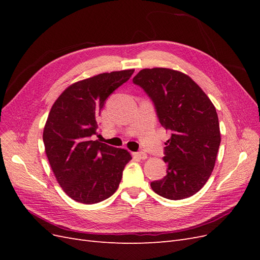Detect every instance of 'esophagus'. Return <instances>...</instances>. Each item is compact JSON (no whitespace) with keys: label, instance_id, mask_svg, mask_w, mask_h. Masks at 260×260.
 <instances>
[{"label":"esophagus","instance_id":"obj_1","mask_svg":"<svg viewBox=\"0 0 260 260\" xmlns=\"http://www.w3.org/2000/svg\"><path fill=\"white\" fill-rule=\"evenodd\" d=\"M133 156L137 157L139 159H146L147 158V155L144 152H137V153H133Z\"/></svg>","mask_w":260,"mask_h":260}]
</instances>
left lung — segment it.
I'll list each match as a JSON object with an SVG mask.
<instances>
[{"mask_svg":"<svg viewBox=\"0 0 260 260\" xmlns=\"http://www.w3.org/2000/svg\"><path fill=\"white\" fill-rule=\"evenodd\" d=\"M152 99L166 141L164 160L167 175L151 183L168 200H183L205 185L215 167L220 145L216 108L200 85L187 75L170 68H145L133 78Z\"/></svg>","mask_w":260,"mask_h":260,"instance_id":"8db88e82","label":"left lung"}]
</instances>
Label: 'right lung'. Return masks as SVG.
<instances>
[{"label":"right lung","instance_id":"1","mask_svg":"<svg viewBox=\"0 0 260 260\" xmlns=\"http://www.w3.org/2000/svg\"><path fill=\"white\" fill-rule=\"evenodd\" d=\"M135 69L104 73L70 84L53 104L43 142L53 174L70 199L95 204L112 196L132 157L127 149L93 141L106 99Z\"/></svg>","mask_w":260,"mask_h":260}]
</instances>
